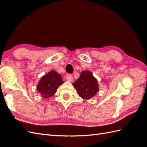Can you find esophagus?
<instances>
[{"instance_id": "34e87169", "label": "esophagus", "mask_w": 147, "mask_h": 147, "mask_svg": "<svg viewBox=\"0 0 147 147\" xmlns=\"http://www.w3.org/2000/svg\"><path fill=\"white\" fill-rule=\"evenodd\" d=\"M65 79L69 82H72L73 80V76L71 74H67L66 75Z\"/></svg>"}]
</instances>
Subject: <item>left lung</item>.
Instances as JSON below:
<instances>
[{
    "mask_svg": "<svg viewBox=\"0 0 147 147\" xmlns=\"http://www.w3.org/2000/svg\"><path fill=\"white\" fill-rule=\"evenodd\" d=\"M78 95L83 99H88L94 96L99 91L97 80L90 71H83L77 80L73 83Z\"/></svg>",
    "mask_w": 147,
    "mask_h": 147,
    "instance_id": "1",
    "label": "left lung"
}]
</instances>
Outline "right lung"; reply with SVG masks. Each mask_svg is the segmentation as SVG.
Instances as JSON below:
<instances>
[{
    "instance_id": "right-lung-1",
    "label": "right lung",
    "mask_w": 147,
    "mask_h": 147,
    "mask_svg": "<svg viewBox=\"0 0 147 147\" xmlns=\"http://www.w3.org/2000/svg\"><path fill=\"white\" fill-rule=\"evenodd\" d=\"M63 83L61 75L52 70L42 77L37 85V91L44 98H48L55 94L57 88Z\"/></svg>"
}]
</instances>
